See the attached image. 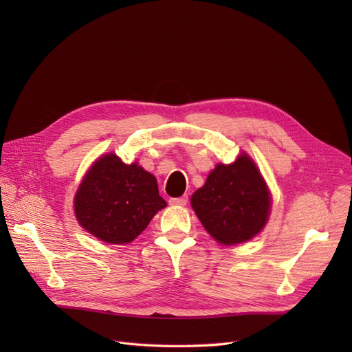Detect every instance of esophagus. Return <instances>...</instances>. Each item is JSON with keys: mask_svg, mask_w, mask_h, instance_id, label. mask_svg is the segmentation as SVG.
Segmentation results:
<instances>
[{"mask_svg": "<svg viewBox=\"0 0 352 352\" xmlns=\"http://www.w3.org/2000/svg\"><path fill=\"white\" fill-rule=\"evenodd\" d=\"M186 202H188V195L179 197V198H170L168 199V204L170 206H186Z\"/></svg>", "mask_w": 352, "mask_h": 352, "instance_id": "1", "label": "esophagus"}]
</instances>
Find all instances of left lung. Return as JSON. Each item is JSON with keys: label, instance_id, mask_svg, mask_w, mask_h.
Masks as SVG:
<instances>
[{"label": "left lung", "instance_id": "left-lung-1", "mask_svg": "<svg viewBox=\"0 0 352 352\" xmlns=\"http://www.w3.org/2000/svg\"><path fill=\"white\" fill-rule=\"evenodd\" d=\"M190 204L212 238L223 245H235L254 238L264 228L270 195L252 160L242 154L235 163L217 164Z\"/></svg>", "mask_w": 352, "mask_h": 352}]
</instances>
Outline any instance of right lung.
I'll return each mask as SVG.
<instances>
[{"label": "right lung", "instance_id": "1", "mask_svg": "<svg viewBox=\"0 0 352 352\" xmlns=\"http://www.w3.org/2000/svg\"><path fill=\"white\" fill-rule=\"evenodd\" d=\"M164 207L155 177L114 154L101 157L91 167L74 197L80 226L109 243L133 241Z\"/></svg>", "mask_w": 352, "mask_h": 352}]
</instances>
